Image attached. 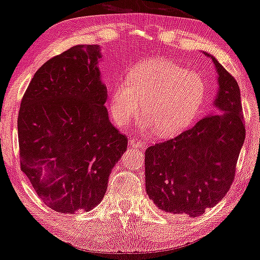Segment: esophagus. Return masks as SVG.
<instances>
[{
  "mask_svg": "<svg viewBox=\"0 0 260 260\" xmlns=\"http://www.w3.org/2000/svg\"><path fill=\"white\" fill-rule=\"evenodd\" d=\"M130 145L133 148H140V149H144V144H143V141L140 140V138L137 137H134L130 140Z\"/></svg>",
  "mask_w": 260,
  "mask_h": 260,
  "instance_id": "1",
  "label": "esophagus"
}]
</instances>
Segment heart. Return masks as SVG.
<instances>
[{
  "label": "heart",
  "mask_w": 260,
  "mask_h": 260,
  "mask_svg": "<svg viewBox=\"0 0 260 260\" xmlns=\"http://www.w3.org/2000/svg\"><path fill=\"white\" fill-rule=\"evenodd\" d=\"M206 97V84L198 73L165 59L135 66L113 86L110 111L118 125L136 115L142 102V126L156 127L161 136H172L197 118Z\"/></svg>",
  "instance_id": "b5f03b06"
}]
</instances>
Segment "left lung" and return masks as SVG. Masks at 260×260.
Segmentation results:
<instances>
[{
  "mask_svg": "<svg viewBox=\"0 0 260 260\" xmlns=\"http://www.w3.org/2000/svg\"><path fill=\"white\" fill-rule=\"evenodd\" d=\"M212 60L219 74L214 103L222 115L206 116L190 129L145 150L149 198L162 211L193 218L229 191L246 135L237 80Z\"/></svg>",
  "mask_w": 260,
  "mask_h": 260,
  "instance_id": "left-lung-1",
  "label": "left lung"
}]
</instances>
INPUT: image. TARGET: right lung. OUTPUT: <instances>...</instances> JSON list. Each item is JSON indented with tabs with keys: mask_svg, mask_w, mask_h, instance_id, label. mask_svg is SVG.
<instances>
[{
	"mask_svg": "<svg viewBox=\"0 0 260 260\" xmlns=\"http://www.w3.org/2000/svg\"><path fill=\"white\" fill-rule=\"evenodd\" d=\"M98 58L97 45L73 46L53 56L35 72L21 101V169L38 197L59 213L95 207L126 150V136L104 106L108 91Z\"/></svg>",
	"mask_w": 260,
	"mask_h": 260,
	"instance_id": "1",
	"label": "right lung"
}]
</instances>
